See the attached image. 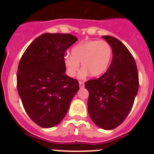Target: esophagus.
<instances>
[{
  "mask_svg": "<svg viewBox=\"0 0 154 154\" xmlns=\"http://www.w3.org/2000/svg\"><path fill=\"white\" fill-rule=\"evenodd\" d=\"M79 87H80V88H84V86H85L83 82L80 81L79 82Z\"/></svg>",
  "mask_w": 154,
  "mask_h": 154,
  "instance_id": "1",
  "label": "esophagus"
}]
</instances>
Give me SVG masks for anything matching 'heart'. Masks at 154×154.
I'll use <instances>...</instances> for the list:
<instances>
[{"mask_svg":"<svg viewBox=\"0 0 154 154\" xmlns=\"http://www.w3.org/2000/svg\"><path fill=\"white\" fill-rule=\"evenodd\" d=\"M72 55L64 56L63 63L68 75L74 77L79 69H82L79 77L85 78L88 75L98 77L106 72L112 56V47L104 40H90L81 42L71 50Z\"/></svg>","mask_w":154,"mask_h":154,"instance_id":"obj_1","label":"heart"}]
</instances>
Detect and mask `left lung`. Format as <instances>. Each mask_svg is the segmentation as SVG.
<instances>
[{"label":"left lung","instance_id":"left-lung-1","mask_svg":"<svg viewBox=\"0 0 154 154\" xmlns=\"http://www.w3.org/2000/svg\"><path fill=\"white\" fill-rule=\"evenodd\" d=\"M111 45L112 60L107 71L97 79L89 80L88 111L93 123L110 130L123 123L131 111L139 89L136 62L127 48L114 37H102Z\"/></svg>","mask_w":154,"mask_h":154}]
</instances>
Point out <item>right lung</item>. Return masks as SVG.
<instances>
[{
  "label": "right lung",
  "mask_w": 154,
  "mask_h": 154,
  "mask_svg": "<svg viewBox=\"0 0 154 154\" xmlns=\"http://www.w3.org/2000/svg\"><path fill=\"white\" fill-rule=\"evenodd\" d=\"M78 39L70 34L45 33L27 48L17 73L19 96L28 116L43 128L55 126L69 111L79 89L65 75V51Z\"/></svg>",
  "instance_id": "add662e5"
}]
</instances>
